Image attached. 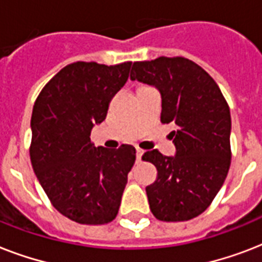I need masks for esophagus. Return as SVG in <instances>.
I'll list each match as a JSON object with an SVG mask.
<instances>
[{"instance_id":"34e87169","label":"esophagus","mask_w":262,"mask_h":262,"mask_svg":"<svg viewBox=\"0 0 262 262\" xmlns=\"http://www.w3.org/2000/svg\"><path fill=\"white\" fill-rule=\"evenodd\" d=\"M141 156H143V151L137 148V151H136V159H137V162H140V160H141Z\"/></svg>"}]
</instances>
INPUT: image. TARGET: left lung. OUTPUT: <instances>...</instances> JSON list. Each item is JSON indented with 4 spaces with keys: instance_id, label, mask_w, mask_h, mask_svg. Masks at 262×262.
<instances>
[{
    "instance_id": "8db88e82",
    "label": "left lung",
    "mask_w": 262,
    "mask_h": 262,
    "mask_svg": "<svg viewBox=\"0 0 262 262\" xmlns=\"http://www.w3.org/2000/svg\"><path fill=\"white\" fill-rule=\"evenodd\" d=\"M132 80L155 85L162 94V123L170 133L175 156L158 149L143 160L158 170L145 191L151 212L162 222H185L201 215L220 190L231 163V115L216 81L185 57H159L133 62Z\"/></svg>"
}]
</instances>
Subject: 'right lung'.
Wrapping results in <instances>:
<instances>
[{
    "mask_svg": "<svg viewBox=\"0 0 262 262\" xmlns=\"http://www.w3.org/2000/svg\"><path fill=\"white\" fill-rule=\"evenodd\" d=\"M132 62H73L62 68L35 100L31 129L32 168L53 207L80 224H107L118 213L132 145L96 148L95 123L104 121L111 98L125 85Z\"/></svg>",
    "mask_w": 262,
    "mask_h": 262,
    "instance_id": "1",
    "label": "right lung"
}]
</instances>
